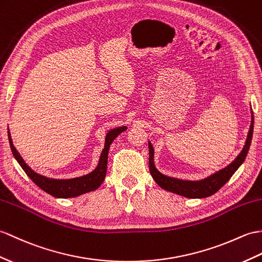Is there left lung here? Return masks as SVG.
Returning <instances> with one entry per match:
<instances>
[{
	"mask_svg": "<svg viewBox=\"0 0 262 262\" xmlns=\"http://www.w3.org/2000/svg\"><path fill=\"white\" fill-rule=\"evenodd\" d=\"M253 134V114L251 109V125L250 129L248 132V136L246 139V144L243 146L240 154L235 157V160L230 163L227 167H224L220 171L215 172L208 178L200 181H187V180H180L176 178H171V176H166L162 174L160 171H157L154 164V148L151 146L150 142H148V148H149V172L151 174V178L164 190L168 192H172L175 194H179L184 198L188 199H203L213 195L220 188L227 183L231 179L236 169H238L241 164L245 162L247 154L250 148L251 139Z\"/></svg>",
	"mask_w": 262,
	"mask_h": 262,
	"instance_id": "8db88e82",
	"label": "left lung"
}]
</instances>
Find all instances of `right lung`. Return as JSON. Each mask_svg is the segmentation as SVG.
<instances>
[{
	"mask_svg": "<svg viewBox=\"0 0 262 262\" xmlns=\"http://www.w3.org/2000/svg\"><path fill=\"white\" fill-rule=\"evenodd\" d=\"M127 129L126 126H120L113 128L106 134L105 138V146L99 157L98 165L94 169L93 172L89 174H86L83 176H79V178L74 179H67V180H59V179H51L47 178V176L40 175L35 173L31 167L28 166V164L23 161L19 151L13 146V142H12L10 130H8L9 135V142L10 147L12 150V154L15 157L17 163L20 164V166L23 168V171L31 179L34 183L38 185L41 190L49 193L50 195L59 199H68V198H76L81 195V194L88 193L91 191H95L98 188L101 183L105 180L106 172H107V160H108V151L111 144L114 142V139L116 138L120 133Z\"/></svg>",
	"mask_w": 262,
	"mask_h": 262,
	"instance_id": "1",
	"label": "right lung"
}]
</instances>
